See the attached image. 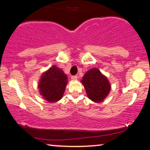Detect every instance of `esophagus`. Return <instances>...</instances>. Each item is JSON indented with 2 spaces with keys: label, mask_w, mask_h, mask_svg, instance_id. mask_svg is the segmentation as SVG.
I'll return each mask as SVG.
<instances>
[{
  "label": "esophagus",
  "mask_w": 150,
  "mask_h": 150,
  "mask_svg": "<svg viewBox=\"0 0 150 150\" xmlns=\"http://www.w3.org/2000/svg\"><path fill=\"white\" fill-rule=\"evenodd\" d=\"M71 79H72V80H77V75L71 76Z\"/></svg>",
  "instance_id": "obj_1"
}]
</instances>
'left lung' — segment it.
<instances>
[{
	"mask_svg": "<svg viewBox=\"0 0 150 150\" xmlns=\"http://www.w3.org/2000/svg\"><path fill=\"white\" fill-rule=\"evenodd\" d=\"M88 98L94 102H101L109 94L111 86L106 76L99 69L93 68L84 75L81 81Z\"/></svg>",
	"mask_w": 150,
	"mask_h": 150,
	"instance_id": "obj_1",
	"label": "left lung"
}]
</instances>
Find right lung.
<instances>
[{"mask_svg":"<svg viewBox=\"0 0 150 150\" xmlns=\"http://www.w3.org/2000/svg\"><path fill=\"white\" fill-rule=\"evenodd\" d=\"M67 84V76L56 65L42 75L38 83L40 93L49 102H56L62 98Z\"/></svg>","mask_w":150,"mask_h":150,"instance_id":"right-lung-1","label":"right lung"}]
</instances>
